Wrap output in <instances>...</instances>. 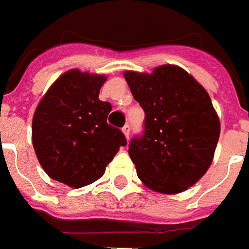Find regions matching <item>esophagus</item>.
Masks as SVG:
<instances>
[{
    "label": "esophagus",
    "mask_w": 249,
    "mask_h": 249,
    "mask_svg": "<svg viewBox=\"0 0 249 249\" xmlns=\"http://www.w3.org/2000/svg\"><path fill=\"white\" fill-rule=\"evenodd\" d=\"M122 131H123V134L126 136V139L129 140V137H130V126H129V124H126V126H124L123 129H122Z\"/></svg>",
    "instance_id": "1"
}]
</instances>
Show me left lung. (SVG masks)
Wrapping results in <instances>:
<instances>
[{
	"label": "left lung",
	"instance_id": "obj_1",
	"mask_svg": "<svg viewBox=\"0 0 249 249\" xmlns=\"http://www.w3.org/2000/svg\"><path fill=\"white\" fill-rule=\"evenodd\" d=\"M124 79L145 112L144 134L129 145L137 176L157 193L186 191L209 169L220 134L209 94L176 65L127 71Z\"/></svg>",
	"mask_w": 249,
	"mask_h": 249
}]
</instances>
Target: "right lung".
Instances as JSON below:
<instances>
[{
  "label": "right lung",
  "mask_w": 249,
  "mask_h": 249,
  "mask_svg": "<svg viewBox=\"0 0 249 249\" xmlns=\"http://www.w3.org/2000/svg\"><path fill=\"white\" fill-rule=\"evenodd\" d=\"M104 74L72 69L48 89L37 105L32 140L48 176L73 188L98 180L120 147L124 134L107 123L109 102L98 98Z\"/></svg>",
  "instance_id": "1"
}]
</instances>
